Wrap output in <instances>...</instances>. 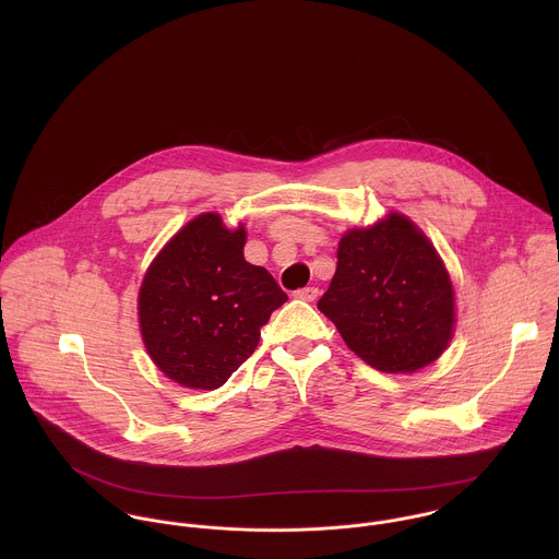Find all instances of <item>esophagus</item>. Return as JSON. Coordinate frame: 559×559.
<instances>
[{
  "label": "esophagus",
  "instance_id": "esophagus-1",
  "mask_svg": "<svg viewBox=\"0 0 559 559\" xmlns=\"http://www.w3.org/2000/svg\"><path fill=\"white\" fill-rule=\"evenodd\" d=\"M295 297H297V299H301V301H314V299L319 297V288H314V286L301 288V290H297V293H295Z\"/></svg>",
  "mask_w": 559,
  "mask_h": 559
}]
</instances>
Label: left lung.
Instances as JSON below:
<instances>
[{
    "instance_id": "1",
    "label": "left lung",
    "mask_w": 559,
    "mask_h": 559,
    "mask_svg": "<svg viewBox=\"0 0 559 559\" xmlns=\"http://www.w3.org/2000/svg\"><path fill=\"white\" fill-rule=\"evenodd\" d=\"M319 310L368 366L415 372L448 348L454 290L435 245L404 215L348 230Z\"/></svg>"
}]
</instances>
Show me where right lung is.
Here are the masks:
<instances>
[{"instance_id": "add662e5", "label": "right lung", "mask_w": 559, "mask_h": 559, "mask_svg": "<svg viewBox=\"0 0 559 559\" xmlns=\"http://www.w3.org/2000/svg\"><path fill=\"white\" fill-rule=\"evenodd\" d=\"M245 228L204 213L148 266L138 310L160 372L191 390L222 388L255 350L271 312L288 301L273 275L242 255Z\"/></svg>"}]
</instances>
